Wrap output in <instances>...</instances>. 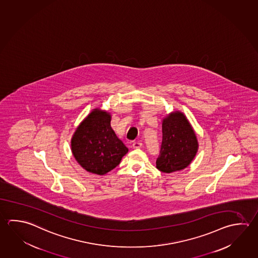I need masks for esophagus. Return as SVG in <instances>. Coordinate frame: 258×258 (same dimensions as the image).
<instances>
[{"mask_svg":"<svg viewBox=\"0 0 258 258\" xmlns=\"http://www.w3.org/2000/svg\"><path fill=\"white\" fill-rule=\"evenodd\" d=\"M143 146V144L141 143V142H135L134 144H133V147L135 148V149H139Z\"/></svg>","mask_w":258,"mask_h":258,"instance_id":"1","label":"esophagus"}]
</instances>
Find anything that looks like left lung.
<instances>
[{
  "label": "left lung",
  "mask_w": 258,
  "mask_h": 258,
  "mask_svg": "<svg viewBox=\"0 0 258 258\" xmlns=\"http://www.w3.org/2000/svg\"><path fill=\"white\" fill-rule=\"evenodd\" d=\"M163 141L156 168L173 173L187 167L198 150L196 133L183 112L175 111L163 120Z\"/></svg>",
  "instance_id": "8db88e82"
}]
</instances>
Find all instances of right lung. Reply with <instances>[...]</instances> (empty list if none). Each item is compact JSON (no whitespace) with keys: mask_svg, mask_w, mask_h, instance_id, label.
Instances as JSON below:
<instances>
[{"mask_svg":"<svg viewBox=\"0 0 258 258\" xmlns=\"http://www.w3.org/2000/svg\"><path fill=\"white\" fill-rule=\"evenodd\" d=\"M112 116L94 109L76 128L71 140L72 153L89 173L103 175L120 164L128 148L111 127Z\"/></svg>","mask_w":258,"mask_h":258,"instance_id":"1","label":"right lung"}]
</instances>
